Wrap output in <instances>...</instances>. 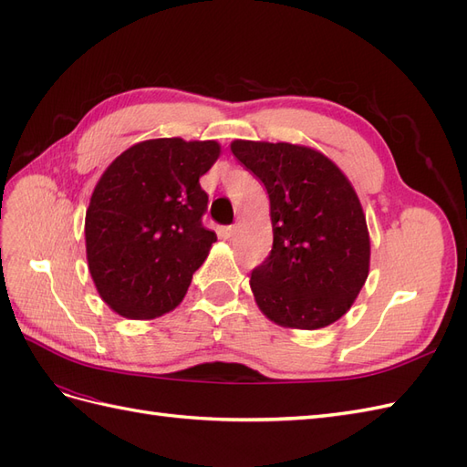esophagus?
<instances>
[{"mask_svg": "<svg viewBox=\"0 0 467 467\" xmlns=\"http://www.w3.org/2000/svg\"><path fill=\"white\" fill-rule=\"evenodd\" d=\"M222 237L223 239H232L234 234H235V225H225V228H222Z\"/></svg>", "mask_w": 467, "mask_h": 467, "instance_id": "esophagus-1", "label": "esophagus"}]
</instances>
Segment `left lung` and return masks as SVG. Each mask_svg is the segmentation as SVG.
I'll return each mask as SVG.
<instances>
[{
    "instance_id": "1",
    "label": "left lung",
    "mask_w": 467,
    "mask_h": 467,
    "mask_svg": "<svg viewBox=\"0 0 467 467\" xmlns=\"http://www.w3.org/2000/svg\"><path fill=\"white\" fill-rule=\"evenodd\" d=\"M232 153L268 192L273 249L253 268L261 312L280 327L314 331L341 319L370 271V235L358 194L321 151L234 140Z\"/></svg>"
}]
</instances>
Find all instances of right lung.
I'll list each match as a JSON object with an SVG mask.
<instances>
[{
	"label": "right lung",
	"mask_w": 467,
	"mask_h": 467,
	"mask_svg": "<svg viewBox=\"0 0 467 467\" xmlns=\"http://www.w3.org/2000/svg\"><path fill=\"white\" fill-rule=\"evenodd\" d=\"M216 140L155 138L124 150L86 212L88 266L103 302L122 317L175 309L216 234L202 225L199 179L220 158Z\"/></svg>",
	"instance_id": "obj_1"
}]
</instances>
